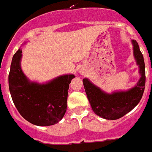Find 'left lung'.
<instances>
[{"label": "left lung", "instance_id": "obj_1", "mask_svg": "<svg viewBox=\"0 0 152 152\" xmlns=\"http://www.w3.org/2000/svg\"><path fill=\"white\" fill-rule=\"evenodd\" d=\"M133 54L141 77L133 88L126 91L107 93L88 78L83 79L87 97L94 113L102 118L116 120L130 112L141 101L145 86V65L143 55L135 40H132Z\"/></svg>", "mask_w": 152, "mask_h": 152}]
</instances>
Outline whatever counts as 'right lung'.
<instances>
[{"instance_id":"obj_1","label":"right lung","mask_w":152,"mask_h":152,"mask_svg":"<svg viewBox=\"0 0 152 152\" xmlns=\"http://www.w3.org/2000/svg\"><path fill=\"white\" fill-rule=\"evenodd\" d=\"M21 58L20 48L13 56L8 76L9 90L14 105L31 124L37 126L57 124L67 110V91L75 75H60L42 84L31 81L22 71Z\"/></svg>"}]
</instances>
